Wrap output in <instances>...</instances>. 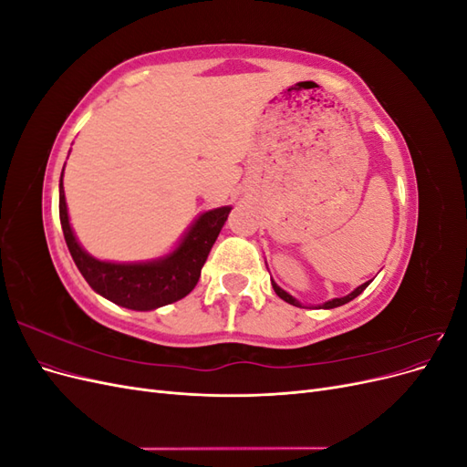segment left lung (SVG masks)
Wrapping results in <instances>:
<instances>
[{
  "label": "left lung",
  "mask_w": 467,
  "mask_h": 467,
  "mask_svg": "<svg viewBox=\"0 0 467 467\" xmlns=\"http://www.w3.org/2000/svg\"><path fill=\"white\" fill-rule=\"evenodd\" d=\"M273 282V288H275V292H276V296H278V298H282V300H285V302H288V304H292V306H298V307H304L298 300H296V298H292V296L286 292V290H282L278 285H276V282L275 280H271ZM370 282L372 280H368V282H364V285H360L358 288H355V290H352L350 294H347V296H343V298H333V300H329V302H325L323 306H319V307H323V309H331V307H338V306H343V304H347V302H350V300H355L357 298V296H360L364 290H366V286H368L370 285Z\"/></svg>",
  "instance_id": "8db88e82"
}]
</instances>
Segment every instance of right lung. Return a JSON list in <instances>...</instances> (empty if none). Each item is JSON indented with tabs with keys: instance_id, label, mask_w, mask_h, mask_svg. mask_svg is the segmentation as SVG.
<instances>
[{
	"instance_id": "1",
	"label": "right lung",
	"mask_w": 467,
	"mask_h": 467,
	"mask_svg": "<svg viewBox=\"0 0 467 467\" xmlns=\"http://www.w3.org/2000/svg\"><path fill=\"white\" fill-rule=\"evenodd\" d=\"M64 175V169H62ZM232 206L208 210L194 220L181 244L165 257L146 263H109L91 257L74 235L60 179V223L66 245L88 285L112 304L150 312L173 304L196 286L201 271Z\"/></svg>"
}]
</instances>
